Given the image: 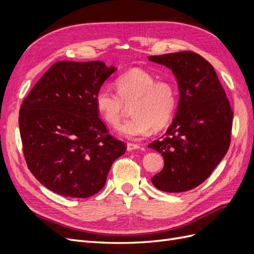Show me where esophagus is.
<instances>
[{"label": "esophagus", "mask_w": 254, "mask_h": 254, "mask_svg": "<svg viewBox=\"0 0 254 254\" xmlns=\"http://www.w3.org/2000/svg\"><path fill=\"white\" fill-rule=\"evenodd\" d=\"M134 149H140V145L134 144V143H127V150L131 151Z\"/></svg>", "instance_id": "1"}]
</instances>
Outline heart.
Instances as JSON below:
<instances>
[{
  "mask_svg": "<svg viewBox=\"0 0 254 254\" xmlns=\"http://www.w3.org/2000/svg\"><path fill=\"white\" fill-rule=\"evenodd\" d=\"M114 92L102 86L95 94L97 111L107 124L117 126L126 106H130L132 118L119 126L118 131L127 139L136 140L150 129L159 130L167 125L175 113L178 93L175 83L168 79L157 80V76L135 68L115 80Z\"/></svg>",
  "mask_w": 254,
  "mask_h": 254,
  "instance_id": "obj_1",
  "label": "heart"
}]
</instances>
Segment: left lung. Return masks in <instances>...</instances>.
Instances as JSON below:
<instances>
[{
	"mask_svg": "<svg viewBox=\"0 0 254 254\" xmlns=\"http://www.w3.org/2000/svg\"><path fill=\"white\" fill-rule=\"evenodd\" d=\"M148 59L172 68L180 92L173 124L148 145L164 158L163 170L151 181L161 190L181 193L200 186L225 157L233 111L214 67L199 54L184 51Z\"/></svg>",
	"mask_w": 254,
	"mask_h": 254,
	"instance_id": "1",
	"label": "left lung"
}]
</instances>
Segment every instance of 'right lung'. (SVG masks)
Here are the masks:
<instances>
[{"label":"right lung","mask_w":254,"mask_h":254,"mask_svg":"<svg viewBox=\"0 0 254 254\" xmlns=\"http://www.w3.org/2000/svg\"><path fill=\"white\" fill-rule=\"evenodd\" d=\"M115 70L103 61H57L21 105L19 127L28 170L59 195L96 194L127 149L109 133L95 106L97 90Z\"/></svg>","instance_id":"add662e5"}]
</instances>
